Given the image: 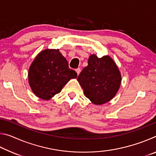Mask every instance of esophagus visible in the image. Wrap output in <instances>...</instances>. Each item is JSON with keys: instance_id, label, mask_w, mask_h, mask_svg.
Instances as JSON below:
<instances>
[{"instance_id": "34e87169", "label": "esophagus", "mask_w": 156, "mask_h": 156, "mask_svg": "<svg viewBox=\"0 0 156 156\" xmlns=\"http://www.w3.org/2000/svg\"><path fill=\"white\" fill-rule=\"evenodd\" d=\"M76 73H77V74H78V76L80 74V72H81V69H80V68H77L76 69Z\"/></svg>"}]
</instances>
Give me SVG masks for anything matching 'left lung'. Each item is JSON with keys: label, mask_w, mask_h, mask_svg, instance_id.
<instances>
[{"label": "left lung", "mask_w": 156, "mask_h": 156, "mask_svg": "<svg viewBox=\"0 0 156 156\" xmlns=\"http://www.w3.org/2000/svg\"><path fill=\"white\" fill-rule=\"evenodd\" d=\"M77 80L84 96L95 105H102L112 100L118 92L121 75L117 65L109 56L98 58L93 54Z\"/></svg>", "instance_id": "8db88e82"}]
</instances>
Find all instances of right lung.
<instances>
[{
	"mask_svg": "<svg viewBox=\"0 0 156 156\" xmlns=\"http://www.w3.org/2000/svg\"><path fill=\"white\" fill-rule=\"evenodd\" d=\"M77 73L69 68L65 58L58 49H45L36 57L29 69V83L36 96L49 100L61 91Z\"/></svg>",
	"mask_w": 156,
	"mask_h": 156,
	"instance_id": "add662e5",
	"label": "right lung"
}]
</instances>
